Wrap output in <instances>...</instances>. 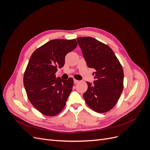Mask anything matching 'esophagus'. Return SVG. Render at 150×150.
<instances>
[{
    "mask_svg": "<svg viewBox=\"0 0 150 150\" xmlns=\"http://www.w3.org/2000/svg\"><path fill=\"white\" fill-rule=\"evenodd\" d=\"M78 83H79V81H78V80L74 79V84H77Z\"/></svg>",
    "mask_w": 150,
    "mask_h": 150,
    "instance_id": "esophagus-1",
    "label": "esophagus"
}]
</instances>
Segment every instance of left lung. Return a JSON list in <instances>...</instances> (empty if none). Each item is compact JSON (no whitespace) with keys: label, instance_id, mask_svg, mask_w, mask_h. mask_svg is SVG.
Wrapping results in <instances>:
<instances>
[{"label":"left lung","instance_id":"obj_1","mask_svg":"<svg viewBox=\"0 0 150 150\" xmlns=\"http://www.w3.org/2000/svg\"><path fill=\"white\" fill-rule=\"evenodd\" d=\"M87 66L93 68V84L87 82L83 94L90 108L98 112L110 111L123 89L124 72L119 60L108 45L91 37L77 38Z\"/></svg>","mask_w":150,"mask_h":150}]
</instances>
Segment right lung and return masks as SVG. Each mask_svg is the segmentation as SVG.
Wrapping results in <instances>:
<instances>
[{
  "mask_svg": "<svg viewBox=\"0 0 150 150\" xmlns=\"http://www.w3.org/2000/svg\"><path fill=\"white\" fill-rule=\"evenodd\" d=\"M76 39H53L32 54L24 75L29 100L42 114L53 116L64 108L72 89L73 79L56 78L57 68L64 65L65 57L77 47Z\"/></svg>",
  "mask_w": 150,
  "mask_h": 150,
  "instance_id": "add662e5",
  "label": "right lung"
}]
</instances>
